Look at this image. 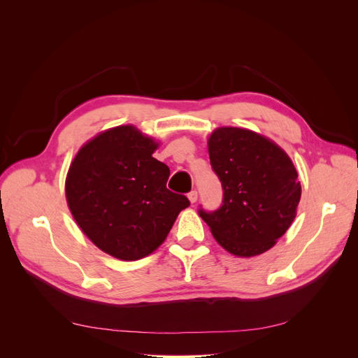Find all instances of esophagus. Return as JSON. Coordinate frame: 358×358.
Instances as JSON below:
<instances>
[{
	"instance_id": "obj_1",
	"label": "esophagus",
	"mask_w": 358,
	"mask_h": 358,
	"mask_svg": "<svg viewBox=\"0 0 358 358\" xmlns=\"http://www.w3.org/2000/svg\"><path fill=\"white\" fill-rule=\"evenodd\" d=\"M187 197H189V200L192 203H196L197 201V192L196 190H192L189 194H187Z\"/></svg>"
}]
</instances>
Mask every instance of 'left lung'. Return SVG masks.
I'll use <instances>...</instances> for the list:
<instances>
[{
    "label": "left lung",
    "mask_w": 358,
    "mask_h": 358,
    "mask_svg": "<svg viewBox=\"0 0 358 358\" xmlns=\"http://www.w3.org/2000/svg\"><path fill=\"white\" fill-rule=\"evenodd\" d=\"M223 199L213 212L199 209L220 245L238 257L270 250L292 224L302 187L283 149L255 131L219 127L209 139Z\"/></svg>",
    "instance_id": "8db88e82"
}]
</instances>
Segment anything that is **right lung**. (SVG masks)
<instances>
[{"mask_svg":"<svg viewBox=\"0 0 358 358\" xmlns=\"http://www.w3.org/2000/svg\"><path fill=\"white\" fill-rule=\"evenodd\" d=\"M157 146L134 126H119L85 143L69 166L65 193L73 219L119 259L154 252L190 206L166 189L169 168L152 157Z\"/></svg>","mask_w":358,"mask_h":358,"instance_id":"add662e5","label":"right lung"}]
</instances>
